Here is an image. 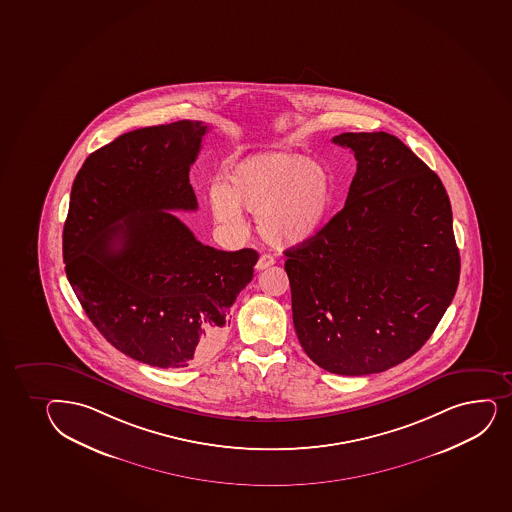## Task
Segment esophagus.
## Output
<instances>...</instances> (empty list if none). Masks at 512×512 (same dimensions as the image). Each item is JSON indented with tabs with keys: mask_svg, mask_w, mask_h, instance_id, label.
<instances>
[{
	"mask_svg": "<svg viewBox=\"0 0 512 512\" xmlns=\"http://www.w3.org/2000/svg\"><path fill=\"white\" fill-rule=\"evenodd\" d=\"M275 260L272 255H267V253H264V255H260L259 262H257V265H255V269L257 270H265L269 269L270 265H274Z\"/></svg>",
	"mask_w": 512,
	"mask_h": 512,
	"instance_id": "34e87169",
	"label": "esophagus"
}]
</instances>
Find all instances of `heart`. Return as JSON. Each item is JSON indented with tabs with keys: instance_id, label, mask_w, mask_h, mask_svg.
Listing matches in <instances>:
<instances>
[{
	"instance_id": "b5f03b06",
	"label": "heart",
	"mask_w": 512,
	"mask_h": 512,
	"mask_svg": "<svg viewBox=\"0 0 512 512\" xmlns=\"http://www.w3.org/2000/svg\"><path fill=\"white\" fill-rule=\"evenodd\" d=\"M215 220L243 225L242 209L255 213L260 237L274 247L309 242L325 225L333 203V179L323 162L292 152L250 155L231 165L225 184L208 189Z\"/></svg>"
}]
</instances>
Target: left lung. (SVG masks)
<instances>
[{"label":"left lung","mask_w":512,"mask_h":512,"mask_svg":"<svg viewBox=\"0 0 512 512\" xmlns=\"http://www.w3.org/2000/svg\"><path fill=\"white\" fill-rule=\"evenodd\" d=\"M333 143L352 150L357 172L340 213L284 252L292 321L321 369L379 374L423 347L457 292L450 198L394 135L348 132Z\"/></svg>","instance_id":"8db88e82"}]
</instances>
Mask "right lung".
Segmentation results:
<instances>
[{"mask_svg":"<svg viewBox=\"0 0 512 512\" xmlns=\"http://www.w3.org/2000/svg\"><path fill=\"white\" fill-rule=\"evenodd\" d=\"M203 121L123 133L72 184L62 250L67 279L99 333L138 362L179 369L220 348L259 253L198 242L172 211H194L189 169Z\"/></svg>","mask_w":512,"mask_h":512,"instance_id":"1","label":"right lung"}]
</instances>
